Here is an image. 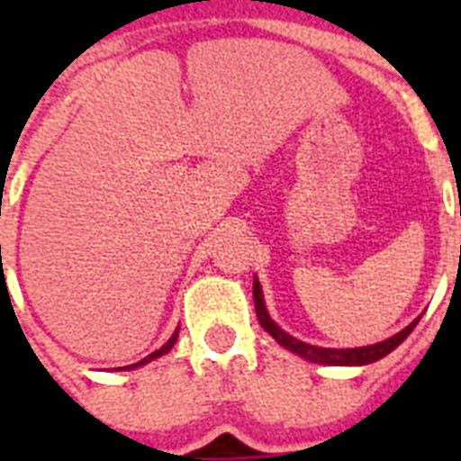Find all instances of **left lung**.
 <instances>
[{
    "instance_id": "1",
    "label": "left lung",
    "mask_w": 461,
    "mask_h": 461,
    "mask_svg": "<svg viewBox=\"0 0 461 461\" xmlns=\"http://www.w3.org/2000/svg\"><path fill=\"white\" fill-rule=\"evenodd\" d=\"M253 303H256V315H258L260 325L270 332V335L277 339V342L285 347V349L294 351L299 357L308 358V361H313V364H325V366H364V364H373V361H378V358L387 357L390 351L397 349L404 339L409 337V332L416 328V318L411 325L397 332L394 337L385 339V342L371 344V347H358V349H322V347H313V344H306L302 339H296V337L287 335L285 330L277 325V322L267 315L266 303H263V292H260L258 280H253Z\"/></svg>"
}]
</instances>
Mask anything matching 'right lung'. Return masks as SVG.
Returning <instances> with one entry per match:
<instances>
[{"mask_svg": "<svg viewBox=\"0 0 461 461\" xmlns=\"http://www.w3.org/2000/svg\"><path fill=\"white\" fill-rule=\"evenodd\" d=\"M176 335H179V330H176V332H174V335L169 337V342H167L165 347H162V349L153 351V354H150V357H148V358H143V361H139V364H133V366H126V368H139V366L148 364V361H153V358H158V357H162V354H167V351H169V349H172V347H174V342H176Z\"/></svg>", "mask_w": 461, "mask_h": 461, "instance_id": "right-lung-1", "label": "right lung"}]
</instances>
